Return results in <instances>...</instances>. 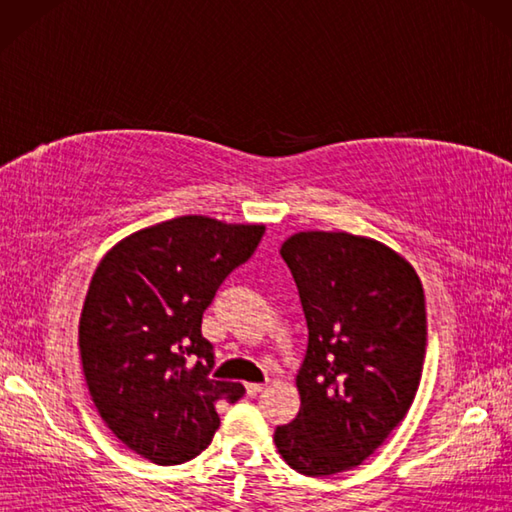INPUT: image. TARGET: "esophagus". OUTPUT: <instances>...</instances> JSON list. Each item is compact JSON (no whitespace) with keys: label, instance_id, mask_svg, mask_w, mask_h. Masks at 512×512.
I'll return each mask as SVG.
<instances>
[{"label":"esophagus","instance_id":"obj_1","mask_svg":"<svg viewBox=\"0 0 512 512\" xmlns=\"http://www.w3.org/2000/svg\"><path fill=\"white\" fill-rule=\"evenodd\" d=\"M264 389H266V385H262V383H248L246 385V394L248 396H257V394H262Z\"/></svg>","mask_w":512,"mask_h":512}]
</instances>
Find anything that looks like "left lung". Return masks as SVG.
<instances>
[{"instance_id":"obj_1","label":"left lung","mask_w":512,"mask_h":512,"mask_svg":"<svg viewBox=\"0 0 512 512\" xmlns=\"http://www.w3.org/2000/svg\"><path fill=\"white\" fill-rule=\"evenodd\" d=\"M308 323L301 409L275 431L303 475L367 460L405 418L420 385L427 314L420 279L394 250L350 233H297L281 246Z\"/></svg>"}]
</instances>
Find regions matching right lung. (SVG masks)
Returning a JSON list of instances; mask_svg holds the SVG:
<instances>
[{"label":"right lung","instance_id":"obj_1","mask_svg":"<svg viewBox=\"0 0 512 512\" xmlns=\"http://www.w3.org/2000/svg\"><path fill=\"white\" fill-rule=\"evenodd\" d=\"M262 235V224L182 215L125 237L96 268L79 325L85 383L114 436L154 464L200 455L220 427L217 402L246 394L209 376L202 314Z\"/></svg>","mask_w":512,"mask_h":512}]
</instances>
